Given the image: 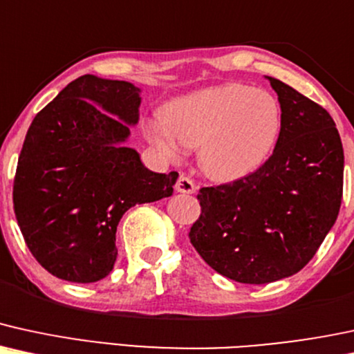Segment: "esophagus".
<instances>
[{"mask_svg": "<svg viewBox=\"0 0 354 354\" xmlns=\"http://www.w3.org/2000/svg\"><path fill=\"white\" fill-rule=\"evenodd\" d=\"M176 190L180 194H194L195 192V184L194 180L185 174H180L176 182Z\"/></svg>", "mask_w": 354, "mask_h": 354, "instance_id": "esophagus-1", "label": "esophagus"}]
</instances>
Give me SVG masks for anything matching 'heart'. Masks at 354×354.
I'll list each match as a JSON object with an SVG mask.
<instances>
[{
  "mask_svg": "<svg viewBox=\"0 0 354 354\" xmlns=\"http://www.w3.org/2000/svg\"><path fill=\"white\" fill-rule=\"evenodd\" d=\"M162 122H149L145 136L164 156L177 159L182 145L198 149L203 172L235 182L257 172L280 139L283 111L272 93L228 82L170 102Z\"/></svg>",
  "mask_w": 354,
  "mask_h": 354,
  "instance_id": "obj_1",
  "label": "heart"
}]
</instances>
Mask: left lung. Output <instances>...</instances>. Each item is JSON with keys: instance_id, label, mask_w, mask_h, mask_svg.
<instances>
[{"instance_id": "8db88e82", "label": "left lung", "mask_w": 354, "mask_h": 354, "mask_svg": "<svg viewBox=\"0 0 354 354\" xmlns=\"http://www.w3.org/2000/svg\"><path fill=\"white\" fill-rule=\"evenodd\" d=\"M283 111L280 139L261 167L240 180L198 190L190 243L220 275L261 285L305 267L335 225L344 156L326 109L268 77Z\"/></svg>"}]
</instances>
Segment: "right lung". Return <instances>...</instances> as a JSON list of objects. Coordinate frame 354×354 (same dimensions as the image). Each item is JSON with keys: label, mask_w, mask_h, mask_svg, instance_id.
I'll use <instances>...</instances> for the list:
<instances>
[{"label": "right lung", "mask_w": 354, "mask_h": 354, "mask_svg": "<svg viewBox=\"0 0 354 354\" xmlns=\"http://www.w3.org/2000/svg\"><path fill=\"white\" fill-rule=\"evenodd\" d=\"M140 89L86 74L32 119L12 203L29 252L61 280L93 283L112 272L115 230L137 205L170 197L178 174H156L124 147Z\"/></svg>", "instance_id": "1"}]
</instances>
